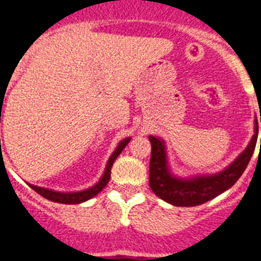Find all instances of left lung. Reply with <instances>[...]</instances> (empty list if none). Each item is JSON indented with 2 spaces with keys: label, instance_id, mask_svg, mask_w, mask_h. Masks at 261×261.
I'll return each instance as SVG.
<instances>
[{
  "label": "left lung",
  "instance_id": "1",
  "mask_svg": "<svg viewBox=\"0 0 261 261\" xmlns=\"http://www.w3.org/2000/svg\"><path fill=\"white\" fill-rule=\"evenodd\" d=\"M261 122V117H260ZM259 124L255 119V134L248 146L229 166L216 174L195 175L180 178L171 172L168 166L167 148L162 138L150 135V187L156 196L178 207H194L216 198L235 185L248 166L257 142ZM261 147V143H260Z\"/></svg>",
  "mask_w": 261,
  "mask_h": 261
}]
</instances>
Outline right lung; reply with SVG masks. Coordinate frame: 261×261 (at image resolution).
Instances as JSON below:
<instances>
[{
	"label": "right lung",
	"instance_id": "1",
	"mask_svg": "<svg viewBox=\"0 0 261 261\" xmlns=\"http://www.w3.org/2000/svg\"><path fill=\"white\" fill-rule=\"evenodd\" d=\"M131 141V138H124L123 141H120L118 143L117 148L114 150V152L111 154V156L109 158V161L106 163V168H105L103 175L100 176L99 180L93 186V187L86 188V190H82V191H74V192H61V191H54V190H49V188H43V187H38V186L34 185H28L37 192L41 196L46 198L47 200H51L54 203H62V204H80V203H83V201L89 200V199L94 198L95 195L99 194L106 185L110 180V174H111V167H113V163L115 162L119 154L123 151V148L126 147L128 142ZM1 142V141H0Z\"/></svg>",
	"mask_w": 261,
	"mask_h": 261
}]
</instances>
